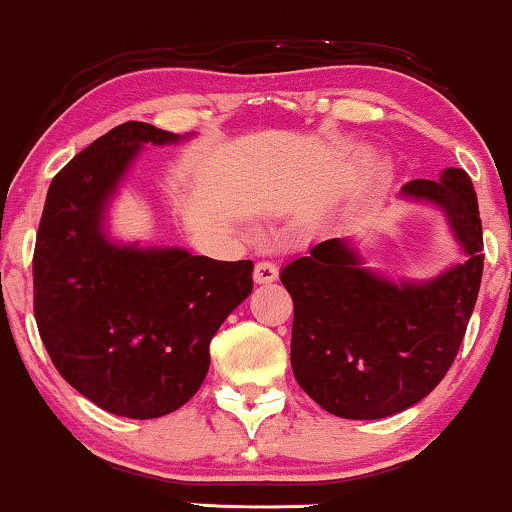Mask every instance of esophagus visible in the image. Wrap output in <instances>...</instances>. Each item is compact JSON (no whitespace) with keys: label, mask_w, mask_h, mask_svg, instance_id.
<instances>
[{"label":"esophagus","mask_w":512,"mask_h":512,"mask_svg":"<svg viewBox=\"0 0 512 512\" xmlns=\"http://www.w3.org/2000/svg\"><path fill=\"white\" fill-rule=\"evenodd\" d=\"M277 275H279V270H277L275 263H270V261L256 263V268H254V282H256V284H270V282H275Z\"/></svg>","instance_id":"obj_1"}]
</instances>
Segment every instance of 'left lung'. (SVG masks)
<instances>
[{"mask_svg":"<svg viewBox=\"0 0 512 512\" xmlns=\"http://www.w3.org/2000/svg\"><path fill=\"white\" fill-rule=\"evenodd\" d=\"M401 195L443 209L464 263L426 282H394L333 237L279 275L293 298V375L335 417H391L429 396L450 370L478 300L485 254L471 177L447 167L438 181H408Z\"/></svg>","mask_w":512,"mask_h":512,"instance_id":"left-lung-1","label":"left lung"}]
</instances>
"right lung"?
<instances>
[{"instance_id": "obj_1", "label": "right lung", "mask_w": 512, "mask_h": 512, "mask_svg": "<svg viewBox=\"0 0 512 512\" xmlns=\"http://www.w3.org/2000/svg\"><path fill=\"white\" fill-rule=\"evenodd\" d=\"M179 135L128 121L55 174L34 247V319L58 373L118 417L153 419L191 401L209 342L251 293V261L116 244L104 212L142 144Z\"/></svg>"}]
</instances>
